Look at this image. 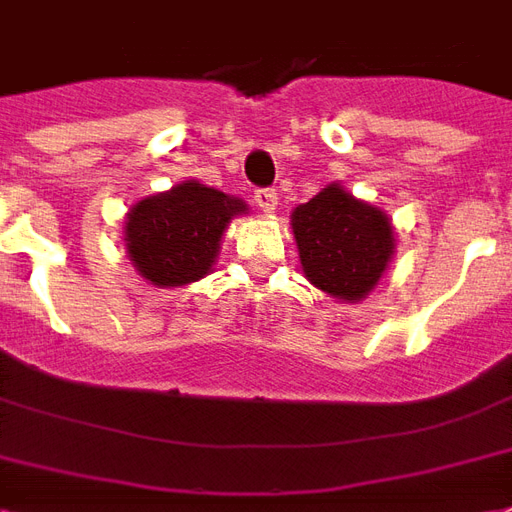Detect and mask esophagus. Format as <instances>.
Listing matches in <instances>:
<instances>
[{"label":"esophagus","mask_w":512,"mask_h":512,"mask_svg":"<svg viewBox=\"0 0 512 512\" xmlns=\"http://www.w3.org/2000/svg\"><path fill=\"white\" fill-rule=\"evenodd\" d=\"M255 204L263 209L265 214H273L276 212V204H279V198H276V190H257L255 193Z\"/></svg>","instance_id":"esophagus-1"}]
</instances>
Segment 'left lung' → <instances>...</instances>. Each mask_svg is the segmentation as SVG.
Wrapping results in <instances>:
<instances>
[{"instance_id": "8db88e82", "label": "left lung", "mask_w": 512, "mask_h": 512, "mask_svg": "<svg viewBox=\"0 0 512 512\" xmlns=\"http://www.w3.org/2000/svg\"><path fill=\"white\" fill-rule=\"evenodd\" d=\"M300 268L338 303H360L384 279L397 249L395 225L378 206L330 182L290 214Z\"/></svg>"}]
</instances>
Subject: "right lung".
I'll list each match as a JSON object with an SVG mask.
<instances>
[{
	"instance_id": "1",
	"label": "right lung",
	"mask_w": 512,
	"mask_h": 512,
	"mask_svg": "<svg viewBox=\"0 0 512 512\" xmlns=\"http://www.w3.org/2000/svg\"><path fill=\"white\" fill-rule=\"evenodd\" d=\"M241 214H249L244 198L185 179L128 209L123 222L126 255L152 287H185L212 273L222 236L230 220Z\"/></svg>"
}]
</instances>
